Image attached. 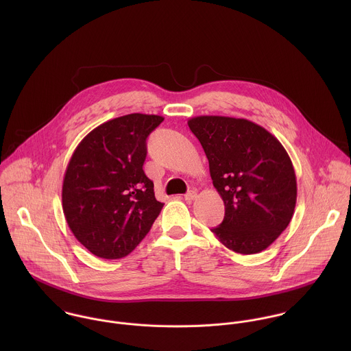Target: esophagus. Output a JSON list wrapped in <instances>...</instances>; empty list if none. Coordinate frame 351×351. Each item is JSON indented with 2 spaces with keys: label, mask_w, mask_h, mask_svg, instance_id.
I'll list each match as a JSON object with an SVG mask.
<instances>
[{
  "label": "esophagus",
  "mask_w": 351,
  "mask_h": 351,
  "mask_svg": "<svg viewBox=\"0 0 351 351\" xmlns=\"http://www.w3.org/2000/svg\"><path fill=\"white\" fill-rule=\"evenodd\" d=\"M196 197H197V193H196L195 191H191V192H188V193L185 195V201L192 202V201L196 200Z\"/></svg>",
  "instance_id": "obj_1"
}]
</instances>
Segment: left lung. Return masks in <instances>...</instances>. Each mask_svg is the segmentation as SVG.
Wrapping results in <instances>:
<instances>
[{"label": "left lung", "instance_id": "8db88e82", "mask_svg": "<svg viewBox=\"0 0 351 351\" xmlns=\"http://www.w3.org/2000/svg\"><path fill=\"white\" fill-rule=\"evenodd\" d=\"M188 125L204 149L209 173L224 202V219L212 228L230 250L267 249L292 220L298 182L280 141L246 119L197 116Z\"/></svg>", "mask_w": 351, "mask_h": 351}]
</instances>
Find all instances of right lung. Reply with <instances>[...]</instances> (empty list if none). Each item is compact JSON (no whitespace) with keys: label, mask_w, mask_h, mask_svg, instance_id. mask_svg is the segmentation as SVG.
<instances>
[{"label":"right lung","mask_w":351,"mask_h":351,"mask_svg":"<svg viewBox=\"0 0 351 351\" xmlns=\"http://www.w3.org/2000/svg\"><path fill=\"white\" fill-rule=\"evenodd\" d=\"M162 121V116L143 113L112 119L90 131L70 158L63 213L77 241L96 256L128 255L163 208L143 171L146 139Z\"/></svg>","instance_id":"obj_1"}]
</instances>
